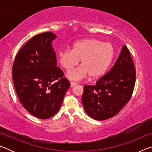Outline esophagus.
I'll return each instance as SVG.
<instances>
[{
    "mask_svg": "<svg viewBox=\"0 0 152 152\" xmlns=\"http://www.w3.org/2000/svg\"><path fill=\"white\" fill-rule=\"evenodd\" d=\"M76 84H77L76 82H70V86L71 87H73V86H74L75 85H76Z\"/></svg>",
    "mask_w": 152,
    "mask_h": 152,
    "instance_id": "1",
    "label": "esophagus"
}]
</instances>
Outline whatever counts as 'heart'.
<instances>
[{"label":"heart","instance_id":"heart-1","mask_svg":"<svg viewBox=\"0 0 152 152\" xmlns=\"http://www.w3.org/2000/svg\"><path fill=\"white\" fill-rule=\"evenodd\" d=\"M115 56V48L109 43L94 38H87L78 41L73 50L65 49L58 53L61 66L70 70L81 60V66L70 70L67 77L70 80H79L88 75L96 78L104 74L111 64Z\"/></svg>","mask_w":152,"mask_h":152}]
</instances>
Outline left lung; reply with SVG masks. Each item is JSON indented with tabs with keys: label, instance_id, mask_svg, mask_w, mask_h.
Returning a JSON list of instances; mask_svg holds the SVG:
<instances>
[{
	"label": "left lung",
	"instance_id": "8db88e82",
	"mask_svg": "<svg viewBox=\"0 0 152 152\" xmlns=\"http://www.w3.org/2000/svg\"><path fill=\"white\" fill-rule=\"evenodd\" d=\"M135 77L134 64L125 45L109 72L95 85H84L82 102L88 116L102 121L116 115L131 99Z\"/></svg>",
	"mask_w": 152,
	"mask_h": 152
}]
</instances>
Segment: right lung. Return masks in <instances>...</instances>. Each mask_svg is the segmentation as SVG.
<instances>
[{"instance_id": "1", "label": "right lung", "mask_w": 152, "mask_h": 152, "mask_svg": "<svg viewBox=\"0 0 152 152\" xmlns=\"http://www.w3.org/2000/svg\"><path fill=\"white\" fill-rule=\"evenodd\" d=\"M56 38L51 32L35 35L17 53L12 66V76L20 103L41 119H49L58 113L70 86L57 67L51 45Z\"/></svg>"}]
</instances>
